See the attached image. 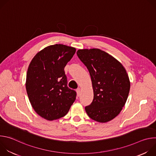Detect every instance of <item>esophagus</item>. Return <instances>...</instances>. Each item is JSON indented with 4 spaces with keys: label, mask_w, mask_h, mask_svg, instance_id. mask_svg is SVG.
<instances>
[{
    "label": "esophagus",
    "mask_w": 156,
    "mask_h": 156,
    "mask_svg": "<svg viewBox=\"0 0 156 156\" xmlns=\"http://www.w3.org/2000/svg\"><path fill=\"white\" fill-rule=\"evenodd\" d=\"M76 93H77V96H80L81 95V89L80 88H78L76 90Z\"/></svg>",
    "instance_id": "esophagus-1"
}]
</instances>
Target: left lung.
Segmentation results:
<instances>
[{"label": "left lung", "instance_id": "left-lung-1", "mask_svg": "<svg viewBox=\"0 0 156 156\" xmlns=\"http://www.w3.org/2000/svg\"><path fill=\"white\" fill-rule=\"evenodd\" d=\"M77 55L90 72L94 99L85 107L91 119L105 123L116 117L127 100L130 82L122 64L99 49H79Z\"/></svg>", "mask_w": 156, "mask_h": 156}]
</instances>
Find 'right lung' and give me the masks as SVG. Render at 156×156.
<instances>
[{
	"label": "right lung",
	"instance_id": "1",
	"mask_svg": "<svg viewBox=\"0 0 156 156\" xmlns=\"http://www.w3.org/2000/svg\"><path fill=\"white\" fill-rule=\"evenodd\" d=\"M76 52L63 44L49 46L31 61L26 80V90L35 112L52 121L65 116L76 99V93L67 86L64 68Z\"/></svg>",
	"mask_w": 156,
	"mask_h": 156
}]
</instances>
